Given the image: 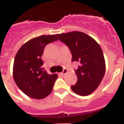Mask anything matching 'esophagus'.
Wrapping results in <instances>:
<instances>
[{"mask_svg": "<svg viewBox=\"0 0 124 124\" xmlns=\"http://www.w3.org/2000/svg\"><path fill=\"white\" fill-rule=\"evenodd\" d=\"M67 72H68V71H67V70L63 69V71H62V72H60V75H63L66 74V73H67Z\"/></svg>", "mask_w": 124, "mask_h": 124, "instance_id": "34e87169", "label": "esophagus"}]
</instances>
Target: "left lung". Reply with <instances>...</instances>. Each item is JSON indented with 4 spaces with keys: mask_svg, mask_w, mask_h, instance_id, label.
<instances>
[{
    "mask_svg": "<svg viewBox=\"0 0 124 124\" xmlns=\"http://www.w3.org/2000/svg\"><path fill=\"white\" fill-rule=\"evenodd\" d=\"M70 50L71 61L78 63L75 70L77 82L71 90L80 96H87L96 89L105 73L106 65L103 51L96 40L80 31L56 35Z\"/></svg>",
    "mask_w": 124,
    "mask_h": 124,
    "instance_id": "8db88e82",
    "label": "left lung"
}]
</instances>
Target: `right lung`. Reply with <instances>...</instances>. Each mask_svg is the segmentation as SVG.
Listing matches in <instances>:
<instances>
[{"label": "right lung", "instance_id": "obj_1", "mask_svg": "<svg viewBox=\"0 0 124 124\" xmlns=\"http://www.w3.org/2000/svg\"><path fill=\"white\" fill-rule=\"evenodd\" d=\"M55 35L33 38L21 46L14 58L13 78L16 85L28 96L41 100L53 91L57 74H48L42 68V55L45 47L58 40Z\"/></svg>", "mask_w": 124, "mask_h": 124}]
</instances>
